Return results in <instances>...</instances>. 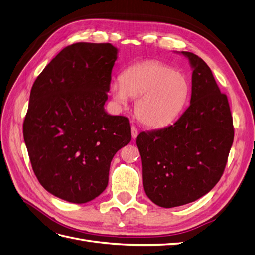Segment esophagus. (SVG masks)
Listing matches in <instances>:
<instances>
[{
    "mask_svg": "<svg viewBox=\"0 0 255 255\" xmlns=\"http://www.w3.org/2000/svg\"><path fill=\"white\" fill-rule=\"evenodd\" d=\"M130 133H132L133 139H135V138L138 136V129L136 128V127H132V128H130Z\"/></svg>",
    "mask_w": 255,
    "mask_h": 255,
    "instance_id": "34e87169",
    "label": "esophagus"
}]
</instances>
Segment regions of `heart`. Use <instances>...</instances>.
<instances>
[{
  "mask_svg": "<svg viewBox=\"0 0 255 255\" xmlns=\"http://www.w3.org/2000/svg\"><path fill=\"white\" fill-rule=\"evenodd\" d=\"M110 90L115 101L126 106L136 99L135 115L143 126L159 128L171 125L184 111L190 96L187 76L155 60L128 67Z\"/></svg>",
  "mask_w": 255,
  "mask_h": 255,
  "instance_id": "heart-1",
  "label": "heart"
}]
</instances>
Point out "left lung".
Returning <instances> with one entry per match:
<instances>
[{
  "label": "left lung",
  "mask_w": 255,
  "mask_h": 255,
  "mask_svg": "<svg viewBox=\"0 0 255 255\" xmlns=\"http://www.w3.org/2000/svg\"><path fill=\"white\" fill-rule=\"evenodd\" d=\"M192 69L190 105L172 126L142 132L136 143L145 195L170 208L211 191L225 170L234 139L228 98L205 61L182 52Z\"/></svg>",
  "instance_id": "1"
}]
</instances>
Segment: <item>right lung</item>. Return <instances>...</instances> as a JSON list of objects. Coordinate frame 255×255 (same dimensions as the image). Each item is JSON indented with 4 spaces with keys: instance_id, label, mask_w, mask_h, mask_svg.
<instances>
[{
    "instance_id": "add662e5",
    "label": "right lung",
    "mask_w": 255,
    "mask_h": 255,
    "mask_svg": "<svg viewBox=\"0 0 255 255\" xmlns=\"http://www.w3.org/2000/svg\"><path fill=\"white\" fill-rule=\"evenodd\" d=\"M117 55L111 43L69 45L30 90L23 123L30 164L43 188L65 201L101 195L113 157L132 138L128 119L104 109Z\"/></svg>"
}]
</instances>
